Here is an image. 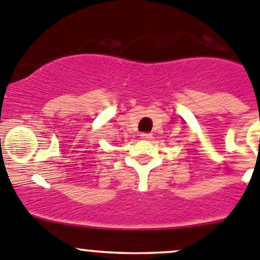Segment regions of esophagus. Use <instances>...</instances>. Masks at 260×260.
Masks as SVG:
<instances>
[{"label": "esophagus", "instance_id": "1", "mask_svg": "<svg viewBox=\"0 0 260 260\" xmlns=\"http://www.w3.org/2000/svg\"><path fill=\"white\" fill-rule=\"evenodd\" d=\"M141 138H143V140H149V138H152V135L151 133H141Z\"/></svg>", "mask_w": 260, "mask_h": 260}]
</instances>
